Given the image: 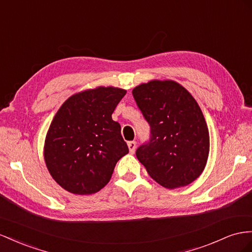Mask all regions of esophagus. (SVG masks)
<instances>
[{
  "label": "esophagus",
  "instance_id": "34e87169",
  "mask_svg": "<svg viewBox=\"0 0 252 252\" xmlns=\"http://www.w3.org/2000/svg\"><path fill=\"white\" fill-rule=\"evenodd\" d=\"M128 145V148H129V152H130L131 154H133L135 152V147H137V142L135 141H129L127 143Z\"/></svg>",
  "mask_w": 252,
  "mask_h": 252
}]
</instances>
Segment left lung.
<instances>
[{
  "instance_id": "obj_1",
  "label": "left lung",
  "mask_w": 252,
  "mask_h": 252,
  "mask_svg": "<svg viewBox=\"0 0 252 252\" xmlns=\"http://www.w3.org/2000/svg\"><path fill=\"white\" fill-rule=\"evenodd\" d=\"M151 127L149 140L135 155L147 173L166 189L186 187L198 178L210 148L208 126L198 104L173 80H152L132 90Z\"/></svg>"
}]
</instances>
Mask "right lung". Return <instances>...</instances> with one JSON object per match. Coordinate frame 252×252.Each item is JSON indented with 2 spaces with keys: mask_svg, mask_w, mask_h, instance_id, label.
Wrapping results in <instances>:
<instances>
[{
  "mask_svg": "<svg viewBox=\"0 0 252 252\" xmlns=\"http://www.w3.org/2000/svg\"><path fill=\"white\" fill-rule=\"evenodd\" d=\"M125 94L99 87L73 95L60 107L46 134L44 160L61 188L89 195L109 182L117 162L129 152L111 118Z\"/></svg>",
  "mask_w": 252,
  "mask_h": 252,
  "instance_id": "obj_1",
  "label": "right lung"
}]
</instances>
